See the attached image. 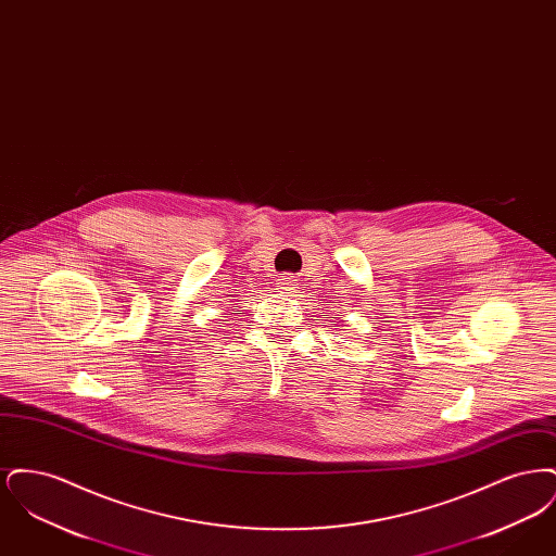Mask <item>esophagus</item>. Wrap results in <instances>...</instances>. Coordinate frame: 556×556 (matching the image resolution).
<instances>
[{"label": "esophagus", "mask_w": 556, "mask_h": 556, "mask_svg": "<svg viewBox=\"0 0 556 556\" xmlns=\"http://www.w3.org/2000/svg\"><path fill=\"white\" fill-rule=\"evenodd\" d=\"M298 279L293 277V275H283L281 279H279V290H283V293H290V291L295 290V283Z\"/></svg>", "instance_id": "34e87169"}]
</instances>
